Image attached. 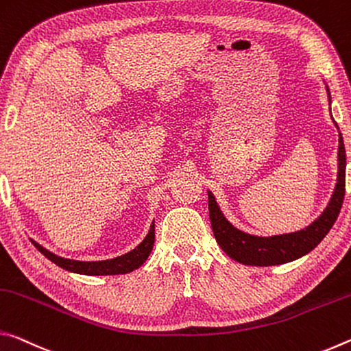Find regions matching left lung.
<instances>
[{
	"mask_svg": "<svg viewBox=\"0 0 351 351\" xmlns=\"http://www.w3.org/2000/svg\"><path fill=\"white\" fill-rule=\"evenodd\" d=\"M330 96V90L326 87ZM337 128V124H336ZM339 169L337 183L332 193L328 206L324 213L305 230L288 234H277V237H254L234 228L217 206L213 194L208 193V213L213 228L215 238L221 249L232 258V260L247 264V266H277L294 261L311 252L314 247L320 244L331 227L335 226L339 213H341L343 196H346V147H343L342 135L339 134Z\"/></svg>",
	"mask_w": 351,
	"mask_h": 351,
	"instance_id": "left-lung-1",
	"label": "left lung"
}]
</instances>
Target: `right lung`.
I'll return each instance as SVG.
<instances>
[{
    "mask_svg": "<svg viewBox=\"0 0 351 351\" xmlns=\"http://www.w3.org/2000/svg\"><path fill=\"white\" fill-rule=\"evenodd\" d=\"M154 241H155V226L152 222L147 237L143 239V243L140 245H136L134 250L129 252V254L113 258V260H106V261L68 260V258H62L51 254L49 250H46L45 247L37 244L36 241H32V244L36 245L38 252H42L48 260H51L59 267L66 269V271L70 272L85 274V275H118V274H129L140 267L141 264L147 260L149 254L152 252Z\"/></svg>",
    "mask_w": 351,
    "mask_h": 351,
    "instance_id": "add662e5",
    "label": "right lung"
}]
</instances>
